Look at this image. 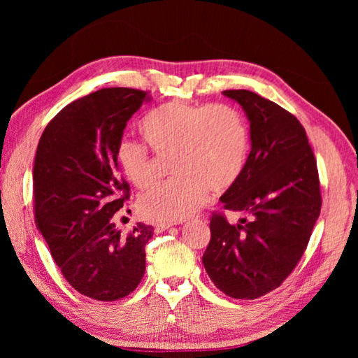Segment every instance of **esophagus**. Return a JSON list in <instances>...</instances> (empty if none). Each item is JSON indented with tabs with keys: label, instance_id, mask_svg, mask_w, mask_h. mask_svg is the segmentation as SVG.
<instances>
[{
	"label": "esophagus",
	"instance_id": "obj_1",
	"mask_svg": "<svg viewBox=\"0 0 358 358\" xmlns=\"http://www.w3.org/2000/svg\"><path fill=\"white\" fill-rule=\"evenodd\" d=\"M173 224H170V222H159V224H155L154 225V229H155V233H162V231H166L167 229H170Z\"/></svg>",
	"mask_w": 358,
	"mask_h": 358
}]
</instances>
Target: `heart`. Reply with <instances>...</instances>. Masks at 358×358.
Instances as JSON below:
<instances>
[{
  "instance_id": "b5f03b06",
  "label": "heart",
  "mask_w": 358,
  "mask_h": 358,
  "mask_svg": "<svg viewBox=\"0 0 358 358\" xmlns=\"http://www.w3.org/2000/svg\"><path fill=\"white\" fill-rule=\"evenodd\" d=\"M138 131L159 158L171 157V171L178 175L140 197L138 210L149 221L188 218L201 208L209 189L230 188L246 164L248 125L231 104L167 101L145 115ZM116 158L138 189L157 182V159L143 145L121 140Z\"/></svg>"
}]
</instances>
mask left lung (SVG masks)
Here are the masks:
<instances>
[{"mask_svg": "<svg viewBox=\"0 0 358 358\" xmlns=\"http://www.w3.org/2000/svg\"><path fill=\"white\" fill-rule=\"evenodd\" d=\"M249 119L251 152L241 176L220 199L248 218L210 216L201 262L212 282L233 299H258L294 270L321 210L317 159L299 119L246 90H229Z\"/></svg>", "mask_w": 358, "mask_h": 358, "instance_id": "8db88e82", "label": "left lung"}]
</instances>
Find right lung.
Masks as SVG:
<instances>
[{
	"label": "right lung",
	"instance_id": "right-lung-1",
	"mask_svg": "<svg viewBox=\"0 0 358 358\" xmlns=\"http://www.w3.org/2000/svg\"><path fill=\"white\" fill-rule=\"evenodd\" d=\"M149 92L103 88L69 106L43 131L32 169L34 218L67 282L80 294L113 301L142 280L152 225L122 233L115 213L129 199L116 148Z\"/></svg>",
	"mask_w": 358,
	"mask_h": 358
}]
</instances>
